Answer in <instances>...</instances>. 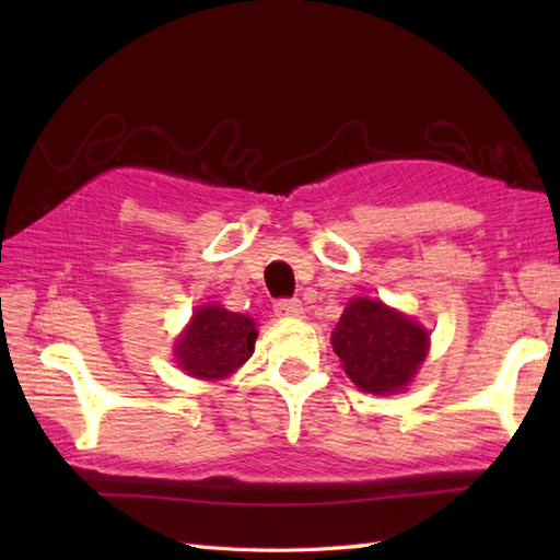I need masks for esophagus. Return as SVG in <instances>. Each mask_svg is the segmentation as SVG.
<instances>
[{
    "mask_svg": "<svg viewBox=\"0 0 560 560\" xmlns=\"http://www.w3.org/2000/svg\"><path fill=\"white\" fill-rule=\"evenodd\" d=\"M273 313H277L279 317H301L303 303L299 299H281L273 303Z\"/></svg>",
    "mask_w": 560,
    "mask_h": 560,
    "instance_id": "obj_1",
    "label": "esophagus"
}]
</instances>
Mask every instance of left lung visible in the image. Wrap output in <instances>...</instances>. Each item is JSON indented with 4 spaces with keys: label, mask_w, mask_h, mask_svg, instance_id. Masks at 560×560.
<instances>
[{
    "label": "left lung",
    "mask_w": 560,
    "mask_h": 560,
    "mask_svg": "<svg viewBox=\"0 0 560 560\" xmlns=\"http://www.w3.org/2000/svg\"><path fill=\"white\" fill-rule=\"evenodd\" d=\"M331 347L355 385L373 395L404 389L428 353V331L380 301L355 299L331 335Z\"/></svg>",
    "instance_id": "1"
}]
</instances>
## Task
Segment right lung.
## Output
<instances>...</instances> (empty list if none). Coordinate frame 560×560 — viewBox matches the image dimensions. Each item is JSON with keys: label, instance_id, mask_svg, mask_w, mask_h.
<instances>
[{"label": "right lung", "instance_id": "add662e5", "mask_svg": "<svg viewBox=\"0 0 560 560\" xmlns=\"http://www.w3.org/2000/svg\"><path fill=\"white\" fill-rule=\"evenodd\" d=\"M255 319L219 305L195 311L192 323L175 347V359L187 375L219 380L241 368L255 349Z\"/></svg>", "mask_w": 560, "mask_h": 560}]
</instances>
